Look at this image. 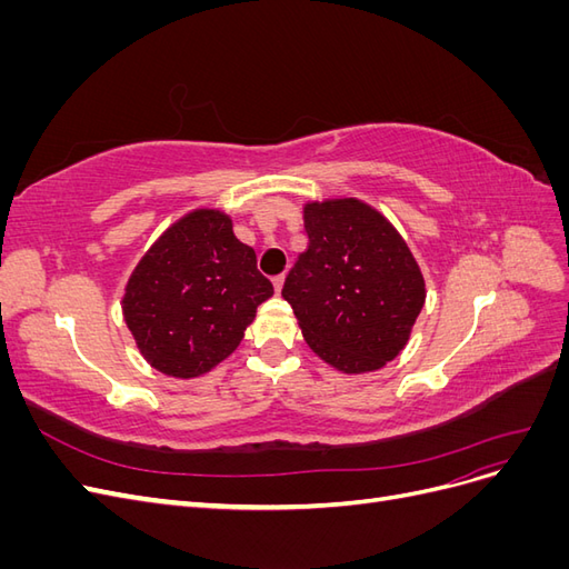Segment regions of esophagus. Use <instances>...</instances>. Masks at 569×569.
Here are the masks:
<instances>
[{
	"label": "esophagus",
	"instance_id": "obj_1",
	"mask_svg": "<svg viewBox=\"0 0 569 569\" xmlns=\"http://www.w3.org/2000/svg\"><path fill=\"white\" fill-rule=\"evenodd\" d=\"M272 287H274V291H278V295H280L282 287H284V274H278V278L272 280Z\"/></svg>",
	"mask_w": 569,
	"mask_h": 569
}]
</instances>
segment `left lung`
I'll use <instances>...</instances> for the list:
<instances>
[{
	"label": "left lung",
	"instance_id": "left-lung-1",
	"mask_svg": "<svg viewBox=\"0 0 569 569\" xmlns=\"http://www.w3.org/2000/svg\"><path fill=\"white\" fill-rule=\"evenodd\" d=\"M308 249L282 297L308 347L347 375L403 351L425 306V278L406 239L370 203L347 197L303 206Z\"/></svg>",
	"mask_w": 569,
	"mask_h": 569
}]
</instances>
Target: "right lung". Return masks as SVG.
<instances>
[{
  "mask_svg": "<svg viewBox=\"0 0 569 569\" xmlns=\"http://www.w3.org/2000/svg\"><path fill=\"white\" fill-rule=\"evenodd\" d=\"M272 297L256 253L232 232V218L197 209L176 220L134 266L123 318L151 368L192 380L226 360Z\"/></svg>",
  "mask_w": 569,
  "mask_h": 569,
  "instance_id": "add662e5",
  "label": "right lung"
}]
</instances>
